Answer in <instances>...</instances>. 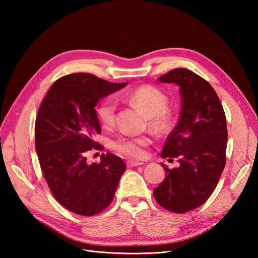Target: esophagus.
<instances>
[{"instance_id": "esophagus-1", "label": "esophagus", "mask_w": 258, "mask_h": 258, "mask_svg": "<svg viewBox=\"0 0 258 258\" xmlns=\"http://www.w3.org/2000/svg\"><path fill=\"white\" fill-rule=\"evenodd\" d=\"M142 162H138V161H127V167L132 168V167H138V166H142Z\"/></svg>"}]
</instances>
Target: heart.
Returning a JSON list of instances; mask_svg holds the SVG:
<instances>
[{"label": "heart", "mask_w": 258, "mask_h": 258, "mask_svg": "<svg viewBox=\"0 0 258 258\" xmlns=\"http://www.w3.org/2000/svg\"><path fill=\"white\" fill-rule=\"evenodd\" d=\"M126 100L146 117H150L151 126L163 130L169 124L167 113L168 98L153 86H142L128 92ZM116 102L113 98H106L97 107V116L104 127H111L115 121ZM151 143L145 136L135 137L122 135L112 141V148L132 159H140L144 156V147Z\"/></svg>", "instance_id": "b5f03b06"}]
</instances>
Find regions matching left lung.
Returning <instances> with one entry per match:
<instances>
[{"label":"left lung","instance_id":"left-lung-1","mask_svg":"<svg viewBox=\"0 0 258 258\" xmlns=\"http://www.w3.org/2000/svg\"><path fill=\"white\" fill-rule=\"evenodd\" d=\"M158 81L178 86L181 114L160 156L178 158L179 167L165 169L154 189L158 204L171 212L185 213L202 206L214 191L225 168L227 124L220 99L206 80L187 69H174Z\"/></svg>","mask_w":258,"mask_h":258}]
</instances>
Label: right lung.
Segmentation results:
<instances>
[{"instance_id":"add662e5","label":"right lung","mask_w":258,"mask_h":258,"mask_svg":"<svg viewBox=\"0 0 258 258\" xmlns=\"http://www.w3.org/2000/svg\"><path fill=\"white\" fill-rule=\"evenodd\" d=\"M127 83H110L89 73H74L54 82L35 120V150L51 194L71 212L92 216L112 202L126 170L111 153L99 163H87L86 154L102 146L95 141L101 127L95 106Z\"/></svg>"}]
</instances>
